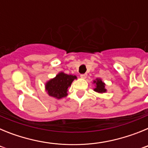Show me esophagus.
I'll use <instances>...</instances> for the list:
<instances>
[{
    "mask_svg": "<svg viewBox=\"0 0 148 148\" xmlns=\"http://www.w3.org/2000/svg\"><path fill=\"white\" fill-rule=\"evenodd\" d=\"M87 74H82V75H80L81 76V78H84H84H87Z\"/></svg>",
    "mask_w": 148,
    "mask_h": 148,
    "instance_id": "esophagus-1",
    "label": "esophagus"
}]
</instances>
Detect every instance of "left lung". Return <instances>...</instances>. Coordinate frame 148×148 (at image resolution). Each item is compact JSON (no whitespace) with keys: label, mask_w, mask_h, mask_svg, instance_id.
Wrapping results in <instances>:
<instances>
[{"label":"left lung","mask_w":148,"mask_h":148,"mask_svg":"<svg viewBox=\"0 0 148 148\" xmlns=\"http://www.w3.org/2000/svg\"><path fill=\"white\" fill-rule=\"evenodd\" d=\"M93 84H95V88L93 90L98 93H104L107 92V90L105 88V84L102 82L101 78H96L93 81Z\"/></svg>","instance_id":"8db88e82"}]
</instances>
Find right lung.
<instances>
[{
    "label": "right lung",
    "instance_id": "add662e5",
    "mask_svg": "<svg viewBox=\"0 0 148 148\" xmlns=\"http://www.w3.org/2000/svg\"><path fill=\"white\" fill-rule=\"evenodd\" d=\"M75 79H77L75 75H67L61 72L45 84V90L49 96L61 99L68 95V88Z\"/></svg>",
    "mask_w": 148,
    "mask_h": 148
}]
</instances>
